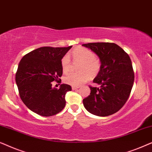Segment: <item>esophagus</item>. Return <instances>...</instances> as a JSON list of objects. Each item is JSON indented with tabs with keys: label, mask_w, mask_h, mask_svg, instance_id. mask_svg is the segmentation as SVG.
I'll return each mask as SVG.
<instances>
[{
	"label": "esophagus",
	"mask_w": 152,
	"mask_h": 152,
	"mask_svg": "<svg viewBox=\"0 0 152 152\" xmlns=\"http://www.w3.org/2000/svg\"><path fill=\"white\" fill-rule=\"evenodd\" d=\"M79 88H80V87H79V86H72V90H76V89H78Z\"/></svg>",
	"instance_id": "34e87169"
}]
</instances>
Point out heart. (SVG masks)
<instances>
[{
	"label": "heart",
	"mask_w": 152,
	"mask_h": 152,
	"mask_svg": "<svg viewBox=\"0 0 152 152\" xmlns=\"http://www.w3.org/2000/svg\"><path fill=\"white\" fill-rule=\"evenodd\" d=\"M72 56L75 61L82 62L80 66V72H69L64 77L68 84L79 86L88 81L91 76H96L101 68V62L93 52L85 48L79 47L72 51ZM61 66L64 72L69 71L70 61L68 55L64 56L61 61Z\"/></svg>",
	"instance_id": "heart-1"
}]
</instances>
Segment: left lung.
I'll return each mask as SVG.
<instances>
[{"instance_id": "obj_1", "label": "left lung", "mask_w": 152, "mask_h": 152, "mask_svg": "<svg viewBox=\"0 0 152 152\" xmlns=\"http://www.w3.org/2000/svg\"><path fill=\"white\" fill-rule=\"evenodd\" d=\"M83 46L98 56L101 68L90 86V95L83 99L89 113L100 117L116 113L126 103L134 82L132 61L127 53L113 43H89Z\"/></svg>"}]
</instances>
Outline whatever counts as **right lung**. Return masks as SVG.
<instances>
[{
  "label": "right lung",
  "mask_w": 152,
  "mask_h": 152,
  "mask_svg": "<svg viewBox=\"0 0 152 152\" xmlns=\"http://www.w3.org/2000/svg\"><path fill=\"white\" fill-rule=\"evenodd\" d=\"M71 48H39L25 55L18 64L15 80L20 97L39 115H55L65 107L66 93L71 86L63 84L58 89L52 87V82L61 77V59Z\"/></svg>",
  "instance_id": "right-lung-1"
}]
</instances>
